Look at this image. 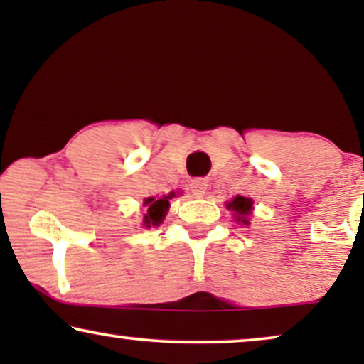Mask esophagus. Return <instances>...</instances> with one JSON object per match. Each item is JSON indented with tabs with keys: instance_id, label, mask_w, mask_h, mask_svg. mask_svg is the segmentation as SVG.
Listing matches in <instances>:
<instances>
[{
	"instance_id": "34e87169",
	"label": "esophagus",
	"mask_w": 364,
	"mask_h": 364,
	"mask_svg": "<svg viewBox=\"0 0 364 364\" xmlns=\"http://www.w3.org/2000/svg\"><path fill=\"white\" fill-rule=\"evenodd\" d=\"M207 187H208V182L207 178H193L191 182V188H192V193L196 197H203L207 192Z\"/></svg>"
}]
</instances>
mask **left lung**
Here are the masks:
<instances>
[{
	"label": "left lung",
	"mask_w": 364,
	"mask_h": 364,
	"mask_svg": "<svg viewBox=\"0 0 364 364\" xmlns=\"http://www.w3.org/2000/svg\"><path fill=\"white\" fill-rule=\"evenodd\" d=\"M252 205H253L252 198L242 197V196H237L232 202L227 203V207L230 208V210L235 212L237 220L238 222H243V223H245V225H248V223H250V222L247 220V215H250V213H252Z\"/></svg>",
	"instance_id": "8db88e82"
}]
</instances>
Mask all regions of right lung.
Masks as SVG:
<instances>
[{
	"instance_id": "1",
	"label": "right lung",
	"mask_w": 364,
	"mask_h": 364,
	"mask_svg": "<svg viewBox=\"0 0 364 364\" xmlns=\"http://www.w3.org/2000/svg\"><path fill=\"white\" fill-rule=\"evenodd\" d=\"M172 197H173V192L162 198H154V197L146 198L144 205L147 207V213L146 217H144V225L146 227L159 225V223L162 222V218L166 217V212L168 210V198Z\"/></svg>"
}]
</instances>
